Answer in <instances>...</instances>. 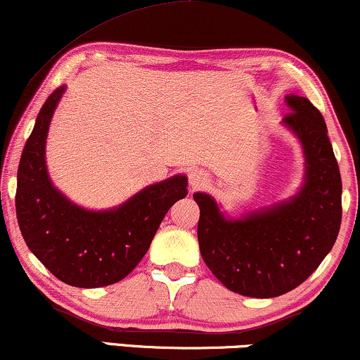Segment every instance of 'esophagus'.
Here are the masks:
<instances>
[{
  "instance_id": "esophagus-1",
  "label": "esophagus",
  "mask_w": 360,
  "mask_h": 360,
  "mask_svg": "<svg viewBox=\"0 0 360 360\" xmlns=\"http://www.w3.org/2000/svg\"><path fill=\"white\" fill-rule=\"evenodd\" d=\"M208 173L203 172V170H192L188 173V185H190V190L192 192H197V190H202L205 188L208 185Z\"/></svg>"
}]
</instances>
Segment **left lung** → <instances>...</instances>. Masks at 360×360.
I'll return each instance as SVG.
<instances>
[{"label":"left lung","instance_id":"8db88e82","mask_svg":"<svg viewBox=\"0 0 360 360\" xmlns=\"http://www.w3.org/2000/svg\"><path fill=\"white\" fill-rule=\"evenodd\" d=\"M282 125L300 141L302 187L287 200L233 219L208 193L200 207L198 245L207 267L229 290L270 299L294 290L334 247L342 220V180L322 115L307 98L287 95Z\"/></svg>","mask_w":360,"mask_h":360}]
</instances>
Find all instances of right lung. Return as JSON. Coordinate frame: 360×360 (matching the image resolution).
<instances>
[{
	"mask_svg": "<svg viewBox=\"0 0 360 360\" xmlns=\"http://www.w3.org/2000/svg\"><path fill=\"white\" fill-rule=\"evenodd\" d=\"M66 86L39 110L18 168L16 217L26 245L61 282L96 288L125 278L148 250L163 217L187 197L188 179L173 175L141 188L122 205L90 210L70 200L50 179L46 136Z\"/></svg>",
	"mask_w": 360,
	"mask_h": 360,
	"instance_id": "add662e5",
	"label": "right lung"
}]
</instances>
